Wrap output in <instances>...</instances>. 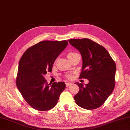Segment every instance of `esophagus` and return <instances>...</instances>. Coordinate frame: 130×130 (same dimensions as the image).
Wrapping results in <instances>:
<instances>
[{
    "label": "esophagus",
    "instance_id": "obj_1",
    "mask_svg": "<svg viewBox=\"0 0 130 130\" xmlns=\"http://www.w3.org/2000/svg\"><path fill=\"white\" fill-rule=\"evenodd\" d=\"M72 84L70 83V82H66V86L68 87V86H69L70 85H71Z\"/></svg>",
    "mask_w": 130,
    "mask_h": 130
}]
</instances>
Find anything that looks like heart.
<instances>
[{"label":"heart","mask_w":130,"mask_h":130,"mask_svg":"<svg viewBox=\"0 0 130 130\" xmlns=\"http://www.w3.org/2000/svg\"><path fill=\"white\" fill-rule=\"evenodd\" d=\"M74 54H75V53H74V52H70V53H69L68 54V55H67L68 58L70 57V56H72V55H74ZM67 77L68 78H71V75H68V76H67Z\"/></svg>","instance_id":"b5f03b06"}]
</instances>
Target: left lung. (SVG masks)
Returning <instances> with one entry per match:
<instances>
[{"mask_svg":"<svg viewBox=\"0 0 130 130\" xmlns=\"http://www.w3.org/2000/svg\"><path fill=\"white\" fill-rule=\"evenodd\" d=\"M69 42L82 56L79 78L89 80L85 86L75 82L79 90L74 99L82 108L95 109L104 103L114 89L116 65L104 47L91 40L70 39Z\"/></svg>","mask_w":130,"mask_h":130,"instance_id":"8db88e82","label":"left lung"}]
</instances>
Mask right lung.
Segmentation results:
<instances>
[{
  "mask_svg": "<svg viewBox=\"0 0 130 130\" xmlns=\"http://www.w3.org/2000/svg\"><path fill=\"white\" fill-rule=\"evenodd\" d=\"M67 40L41 41L28 48L19 62L16 86L29 105L47 111L57 104L65 89L63 82L48 84L44 75L51 72L58 55L68 45Z\"/></svg>",
  "mask_w": 130,
  "mask_h": 130,
  "instance_id": "1",
  "label": "right lung"
}]
</instances>
